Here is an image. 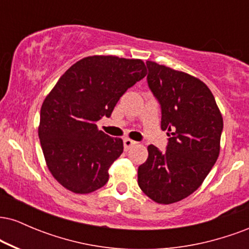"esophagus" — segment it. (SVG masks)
Listing matches in <instances>:
<instances>
[{"mask_svg":"<svg viewBox=\"0 0 249 249\" xmlns=\"http://www.w3.org/2000/svg\"><path fill=\"white\" fill-rule=\"evenodd\" d=\"M136 144H137V142L132 141V139H130V138H125V139H124V148H125V151L130 150V148L132 147L133 145H136Z\"/></svg>","mask_w":249,"mask_h":249,"instance_id":"1","label":"esophagus"}]
</instances>
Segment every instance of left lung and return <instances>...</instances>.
<instances>
[{
	"mask_svg": "<svg viewBox=\"0 0 249 249\" xmlns=\"http://www.w3.org/2000/svg\"><path fill=\"white\" fill-rule=\"evenodd\" d=\"M147 84L161 107V130L168 144L161 152L148 145L138 167V185L158 204L187 198L202 184L220 152L224 121L213 93L196 77L147 61Z\"/></svg>",
	"mask_w": 249,
	"mask_h": 249,
	"instance_id": "8db88e82",
	"label": "left lung"
}]
</instances>
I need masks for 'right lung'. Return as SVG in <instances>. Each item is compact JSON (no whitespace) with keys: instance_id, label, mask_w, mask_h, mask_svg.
<instances>
[{"instance_id":"1","label":"right lung","mask_w":249,"mask_h":249,"mask_svg":"<svg viewBox=\"0 0 249 249\" xmlns=\"http://www.w3.org/2000/svg\"><path fill=\"white\" fill-rule=\"evenodd\" d=\"M146 76L142 59L89 56L62 75L41 107L38 137L50 173L63 187L87 194L104 186L123 141L99 131L128 88Z\"/></svg>"}]
</instances>
